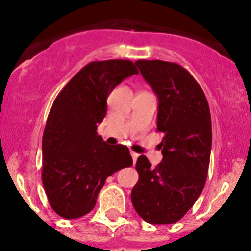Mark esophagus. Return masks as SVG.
Returning a JSON list of instances; mask_svg holds the SVG:
<instances>
[{"label": "esophagus", "instance_id": "34e87169", "mask_svg": "<svg viewBox=\"0 0 251 251\" xmlns=\"http://www.w3.org/2000/svg\"><path fill=\"white\" fill-rule=\"evenodd\" d=\"M130 156H132L133 161H134V162H136L137 158H138V154H137L136 152H133V151H132V152H130Z\"/></svg>", "mask_w": 251, "mask_h": 251}]
</instances>
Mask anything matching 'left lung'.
<instances>
[{
    "label": "left lung",
    "mask_w": 251,
    "mask_h": 251,
    "mask_svg": "<svg viewBox=\"0 0 251 251\" xmlns=\"http://www.w3.org/2000/svg\"><path fill=\"white\" fill-rule=\"evenodd\" d=\"M136 65L158 97L157 132L163 134V159L151 167L147 157H138L139 178L130 199L147 223L174 224L205 187L212 142L210 108L201 86L178 64L138 60Z\"/></svg>",
    "instance_id": "1"
}]
</instances>
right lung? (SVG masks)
<instances>
[{"mask_svg": "<svg viewBox=\"0 0 251 251\" xmlns=\"http://www.w3.org/2000/svg\"><path fill=\"white\" fill-rule=\"evenodd\" d=\"M138 69L129 60L92 61L57 94L43 136V185L51 208L64 219L89 214L105 179L130 167L126 146L106 145L97 133L106 98Z\"/></svg>", "mask_w": 251, "mask_h": 251, "instance_id": "1", "label": "right lung"}]
</instances>
